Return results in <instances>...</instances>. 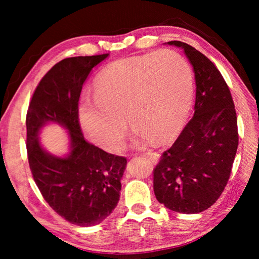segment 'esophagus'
<instances>
[{
  "label": "esophagus",
  "mask_w": 259,
  "mask_h": 259,
  "mask_svg": "<svg viewBox=\"0 0 259 259\" xmlns=\"http://www.w3.org/2000/svg\"><path fill=\"white\" fill-rule=\"evenodd\" d=\"M144 155H145L151 162H153V163H156V162L159 161V156H160L159 153L153 152V151H147L146 153H144Z\"/></svg>",
  "instance_id": "esophagus-1"
}]
</instances>
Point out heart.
Instances as JSON below:
<instances>
[{"label":"heart","mask_w":259,"mask_h":259,"mask_svg":"<svg viewBox=\"0 0 259 259\" xmlns=\"http://www.w3.org/2000/svg\"><path fill=\"white\" fill-rule=\"evenodd\" d=\"M94 97L78 107V121L91 142L108 152L119 151L126 116L137 128L138 144L147 137L164 143L181 130L191 108L192 69L171 50L117 60L98 74Z\"/></svg>","instance_id":"1"}]
</instances>
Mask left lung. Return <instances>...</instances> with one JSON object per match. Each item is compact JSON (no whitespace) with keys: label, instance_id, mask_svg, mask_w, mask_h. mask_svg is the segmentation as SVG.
Here are the masks:
<instances>
[{"label":"left lung","instance_id":"8db88e82","mask_svg":"<svg viewBox=\"0 0 259 259\" xmlns=\"http://www.w3.org/2000/svg\"><path fill=\"white\" fill-rule=\"evenodd\" d=\"M196 83L194 115L153 169V188L172 211L198 213L216 202L227 185L239 145L238 120L229 85L211 60L181 41Z\"/></svg>","mask_w":259,"mask_h":259}]
</instances>
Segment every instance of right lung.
<instances>
[{
	"instance_id": "add662e5",
	"label": "right lung",
	"mask_w": 259,
	"mask_h": 259,
	"mask_svg": "<svg viewBox=\"0 0 259 259\" xmlns=\"http://www.w3.org/2000/svg\"><path fill=\"white\" fill-rule=\"evenodd\" d=\"M108 54L71 57L57 63L35 89L26 115V147L34 182L47 203L67 222L78 226L100 224L120 199L126 159L87 142L78 121L82 85L96 65ZM70 131L67 158L48 155L37 134L47 121Z\"/></svg>"
}]
</instances>
